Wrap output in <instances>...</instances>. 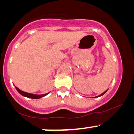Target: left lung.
<instances>
[{
  "label": "left lung",
  "instance_id": "obj_1",
  "mask_svg": "<svg viewBox=\"0 0 134 134\" xmlns=\"http://www.w3.org/2000/svg\"><path fill=\"white\" fill-rule=\"evenodd\" d=\"M108 90H106V91H104V93H101V94H99V95L97 96V97H93V98H97V97H101V96H102V95H103V94H105V93H106V92H107V91H108Z\"/></svg>",
  "mask_w": 134,
  "mask_h": 134
}]
</instances>
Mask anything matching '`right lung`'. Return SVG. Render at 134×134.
I'll use <instances>...</instances> for the list:
<instances>
[{"label": "right lung", "instance_id": "right-lung-1", "mask_svg": "<svg viewBox=\"0 0 134 134\" xmlns=\"http://www.w3.org/2000/svg\"><path fill=\"white\" fill-rule=\"evenodd\" d=\"M15 89L17 90V91H18L21 95L24 96V97H27V98H33V99H38V98H41L42 97H44V96L47 95L50 92L45 93V94H32V93H26L25 92L23 91H21V90L18 88L17 87L15 86Z\"/></svg>", "mask_w": 134, "mask_h": 134}]
</instances>
